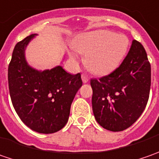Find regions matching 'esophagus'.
<instances>
[{"label":"esophagus","mask_w":159,"mask_h":159,"mask_svg":"<svg viewBox=\"0 0 159 159\" xmlns=\"http://www.w3.org/2000/svg\"><path fill=\"white\" fill-rule=\"evenodd\" d=\"M81 79H82L83 83H88V82H89V77L87 76V75H85V74H82V75H81Z\"/></svg>","instance_id":"obj_1"}]
</instances>
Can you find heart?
<instances>
[{"instance_id": "obj_1", "label": "heart", "mask_w": 159, "mask_h": 159, "mask_svg": "<svg viewBox=\"0 0 159 159\" xmlns=\"http://www.w3.org/2000/svg\"><path fill=\"white\" fill-rule=\"evenodd\" d=\"M77 52L85 56V65L96 75H105L114 70L125 57L129 40L125 35L107 30H98L79 35L72 42ZM77 61V56L70 53Z\"/></svg>"}]
</instances>
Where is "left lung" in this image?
Segmentation results:
<instances>
[{
    "label": "left lung",
    "instance_id": "8db88e82",
    "mask_svg": "<svg viewBox=\"0 0 159 159\" xmlns=\"http://www.w3.org/2000/svg\"><path fill=\"white\" fill-rule=\"evenodd\" d=\"M151 69L143 46L134 40L122 64L109 75L92 79V108L98 124L123 131L143 112L149 100Z\"/></svg>",
    "mask_w": 159,
    "mask_h": 159
}]
</instances>
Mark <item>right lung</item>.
<instances>
[{"instance_id":"add662e5","label":"right lung","mask_w":159,"mask_h":159,"mask_svg":"<svg viewBox=\"0 0 159 159\" xmlns=\"http://www.w3.org/2000/svg\"><path fill=\"white\" fill-rule=\"evenodd\" d=\"M35 35L14 48L8 69L9 95L16 112L28 127L40 134H53L66 125L82 80L80 73L70 74L61 65L45 70L31 67L25 50Z\"/></svg>"}]
</instances>
